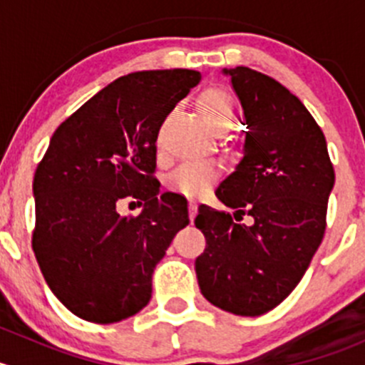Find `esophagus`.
Wrapping results in <instances>:
<instances>
[{
  "mask_svg": "<svg viewBox=\"0 0 365 365\" xmlns=\"http://www.w3.org/2000/svg\"><path fill=\"white\" fill-rule=\"evenodd\" d=\"M196 213H197L196 201H189V219H190V222H192V220L196 219Z\"/></svg>",
  "mask_w": 365,
  "mask_h": 365,
  "instance_id": "obj_1",
  "label": "esophagus"
}]
</instances>
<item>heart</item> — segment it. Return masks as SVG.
<instances>
[{"instance_id": "1", "label": "heart", "mask_w": 365, "mask_h": 365, "mask_svg": "<svg viewBox=\"0 0 365 365\" xmlns=\"http://www.w3.org/2000/svg\"><path fill=\"white\" fill-rule=\"evenodd\" d=\"M197 106L206 123L213 132L220 134L235 120V101L224 88H206L197 98ZM219 176V168L212 162H189L169 176V187L189 197H197Z\"/></svg>"}]
</instances>
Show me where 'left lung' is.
I'll return each instance as SVG.
<instances>
[{"label":"left lung","mask_w":365,"mask_h":365,"mask_svg":"<svg viewBox=\"0 0 365 365\" xmlns=\"http://www.w3.org/2000/svg\"><path fill=\"white\" fill-rule=\"evenodd\" d=\"M245 114L244 157L217 197L252 226L201 205L206 247L196 259L210 304L238 316L277 307L304 277L327 227L336 173L322 128L288 88L249 67L224 68Z\"/></svg>","instance_id":"left-lung-1"}]
</instances>
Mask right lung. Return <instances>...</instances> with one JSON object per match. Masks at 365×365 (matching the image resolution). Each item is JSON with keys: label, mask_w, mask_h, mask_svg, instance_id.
<instances>
[{"label": "right lung", "mask_w": 365, "mask_h": 365, "mask_svg": "<svg viewBox=\"0 0 365 365\" xmlns=\"http://www.w3.org/2000/svg\"><path fill=\"white\" fill-rule=\"evenodd\" d=\"M201 73L143 70L113 81L53 134L33 178V252L51 292L79 318L114 323L152 297L153 268L189 224L185 197L160 192L157 134ZM125 197L145 202L121 217Z\"/></svg>", "instance_id": "obj_1"}]
</instances>
